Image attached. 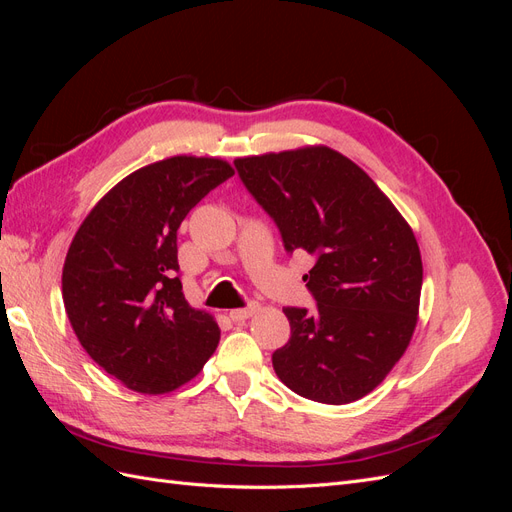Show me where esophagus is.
Wrapping results in <instances>:
<instances>
[{
	"label": "esophagus",
	"instance_id": "34e87169",
	"mask_svg": "<svg viewBox=\"0 0 512 512\" xmlns=\"http://www.w3.org/2000/svg\"><path fill=\"white\" fill-rule=\"evenodd\" d=\"M258 309V305L256 303H250L247 307H239V309H230V320L232 322H245L247 318H250L254 312Z\"/></svg>",
	"mask_w": 512,
	"mask_h": 512
}]
</instances>
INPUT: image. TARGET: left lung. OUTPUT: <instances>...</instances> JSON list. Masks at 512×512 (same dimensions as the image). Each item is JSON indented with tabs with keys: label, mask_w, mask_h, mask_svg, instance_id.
I'll return each instance as SVG.
<instances>
[{
	"label": "left lung",
	"mask_w": 512,
	"mask_h": 512,
	"mask_svg": "<svg viewBox=\"0 0 512 512\" xmlns=\"http://www.w3.org/2000/svg\"><path fill=\"white\" fill-rule=\"evenodd\" d=\"M235 166L286 252L316 260L303 277L316 309L284 307L290 339L273 352L277 378L320 404L365 397L416 327L423 262L412 228L363 168L329 147L237 158Z\"/></svg>",
	"instance_id": "8db88e82"
}]
</instances>
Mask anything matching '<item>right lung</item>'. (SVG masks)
<instances>
[{
  "label": "right lung",
  "instance_id": "right-lung-1",
  "mask_svg": "<svg viewBox=\"0 0 512 512\" xmlns=\"http://www.w3.org/2000/svg\"><path fill=\"white\" fill-rule=\"evenodd\" d=\"M235 170L175 156L121 179L76 230L61 273L81 346L128 389L162 395L190 382L218 348L213 316L183 297L177 228Z\"/></svg>",
  "mask_w": 512,
  "mask_h": 512
}]
</instances>
